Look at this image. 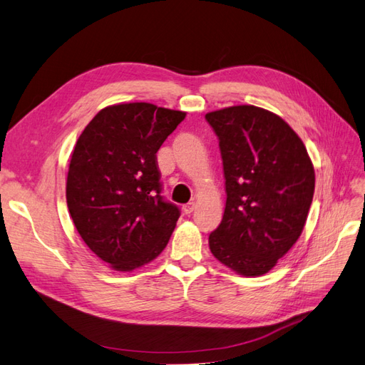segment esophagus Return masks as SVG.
<instances>
[{
    "mask_svg": "<svg viewBox=\"0 0 365 365\" xmlns=\"http://www.w3.org/2000/svg\"><path fill=\"white\" fill-rule=\"evenodd\" d=\"M193 210H195V202H189V204L182 205V212H184L185 215H190V213H193Z\"/></svg>",
    "mask_w": 365,
    "mask_h": 365,
    "instance_id": "34e87169",
    "label": "esophagus"
}]
</instances>
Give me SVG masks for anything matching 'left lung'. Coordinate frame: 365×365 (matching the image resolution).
I'll use <instances>...</instances> for the list:
<instances>
[{
    "instance_id": "obj_1",
    "label": "left lung",
    "mask_w": 365,
    "mask_h": 365,
    "mask_svg": "<svg viewBox=\"0 0 365 365\" xmlns=\"http://www.w3.org/2000/svg\"><path fill=\"white\" fill-rule=\"evenodd\" d=\"M219 138L227 202L210 251L240 275L272 269L300 237L315 189L307 150L283 118L239 105L205 114Z\"/></svg>"
}]
</instances>
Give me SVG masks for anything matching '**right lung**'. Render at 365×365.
<instances>
[{
	"label": "right lung",
	"mask_w": 365,
	"mask_h": 365,
	"mask_svg": "<svg viewBox=\"0 0 365 365\" xmlns=\"http://www.w3.org/2000/svg\"><path fill=\"white\" fill-rule=\"evenodd\" d=\"M185 113L152 103L103 108L77 140L67 204L81 237L115 271L160 256L180 208L161 196L157 152Z\"/></svg>",
	"instance_id": "add662e5"
}]
</instances>
